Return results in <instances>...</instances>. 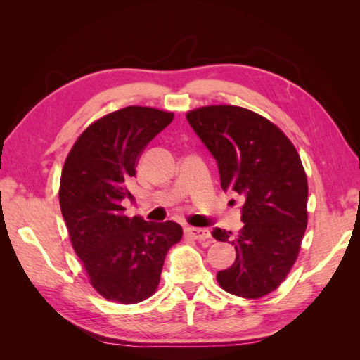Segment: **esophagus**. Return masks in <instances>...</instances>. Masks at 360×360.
I'll return each instance as SVG.
<instances>
[{"label":"esophagus","instance_id":"34e87169","mask_svg":"<svg viewBox=\"0 0 360 360\" xmlns=\"http://www.w3.org/2000/svg\"><path fill=\"white\" fill-rule=\"evenodd\" d=\"M186 234L197 242H204L210 238V233H209V230H205V228H188Z\"/></svg>","mask_w":360,"mask_h":360}]
</instances>
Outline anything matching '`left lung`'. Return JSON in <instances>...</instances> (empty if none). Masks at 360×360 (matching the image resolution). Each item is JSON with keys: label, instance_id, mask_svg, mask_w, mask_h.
I'll return each mask as SVG.
<instances>
[{"label": "left lung", "instance_id": "1", "mask_svg": "<svg viewBox=\"0 0 360 360\" xmlns=\"http://www.w3.org/2000/svg\"><path fill=\"white\" fill-rule=\"evenodd\" d=\"M217 162L221 186L245 200L237 234L216 228L213 237L236 248L217 282L230 294L259 299L275 291L296 263L308 225V179L296 147L254 111L209 105L186 114Z\"/></svg>", "mask_w": 360, "mask_h": 360}]
</instances>
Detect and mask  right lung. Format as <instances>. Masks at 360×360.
Here are the masks:
<instances>
[{
	"mask_svg": "<svg viewBox=\"0 0 360 360\" xmlns=\"http://www.w3.org/2000/svg\"><path fill=\"white\" fill-rule=\"evenodd\" d=\"M174 118L148 106H126L96 120L64 162L60 207L70 242L90 284L106 300L139 303L156 292L163 261L180 242L172 221L147 222L124 214L122 200L146 146Z\"/></svg>",
	"mask_w": 360,
	"mask_h": 360,
	"instance_id": "right-lung-1",
	"label": "right lung"
}]
</instances>
